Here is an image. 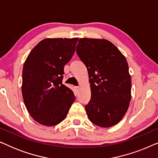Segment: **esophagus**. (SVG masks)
I'll return each mask as SVG.
<instances>
[{
    "label": "esophagus",
    "instance_id": "esophagus-1",
    "mask_svg": "<svg viewBox=\"0 0 158 158\" xmlns=\"http://www.w3.org/2000/svg\"><path fill=\"white\" fill-rule=\"evenodd\" d=\"M79 90V86H74V92L75 94H77V92Z\"/></svg>",
    "mask_w": 158,
    "mask_h": 158
}]
</instances>
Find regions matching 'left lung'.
Masks as SVG:
<instances>
[{
  "label": "left lung",
  "mask_w": 158,
  "mask_h": 158,
  "mask_svg": "<svg viewBox=\"0 0 158 158\" xmlns=\"http://www.w3.org/2000/svg\"><path fill=\"white\" fill-rule=\"evenodd\" d=\"M76 52L88 70L91 98L85 106L90 122L110 127L120 122L131 100V76L126 58L106 40L82 38Z\"/></svg>",
  "instance_id": "1"
}]
</instances>
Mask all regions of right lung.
Here are the masks:
<instances>
[{"instance_id": "add662e5", "label": "right lung", "mask_w": 158, "mask_h": 158, "mask_svg": "<svg viewBox=\"0 0 158 158\" xmlns=\"http://www.w3.org/2000/svg\"><path fill=\"white\" fill-rule=\"evenodd\" d=\"M78 38L45 39L31 51L23 64L22 95L36 122L55 126L65 118L75 97L62 84L64 67L74 55Z\"/></svg>"}]
</instances>
